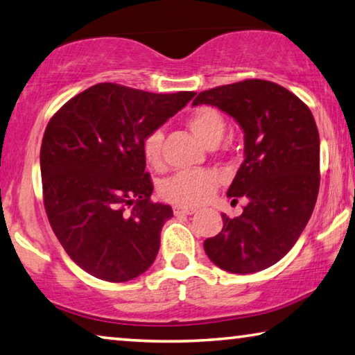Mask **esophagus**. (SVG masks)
I'll return each mask as SVG.
<instances>
[{
  "label": "esophagus",
  "mask_w": 355,
  "mask_h": 355,
  "mask_svg": "<svg viewBox=\"0 0 355 355\" xmlns=\"http://www.w3.org/2000/svg\"><path fill=\"white\" fill-rule=\"evenodd\" d=\"M198 211V208H191V207H180L175 205L173 207V215L175 216H182V215H193V213Z\"/></svg>",
  "instance_id": "esophagus-1"
}]
</instances>
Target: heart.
Masks as SVG:
<instances>
[{"label":"heart","mask_w":355,"mask_h":355,"mask_svg":"<svg viewBox=\"0 0 355 355\" xmlns=\"http://www.w3.org/2000/svg\"><path fill=\"white\" fill-rule=\"evenodd\" d=\"M187 126L207 147L216 145L221 140L226 120L215 107L202 105L189 115ZM144 159L150 167L162 166V132L153 131L145 137L142 144ZM221 177L211 168H196V171L178 172L162 182L159 194L172 204L180 207H196L205 202L219 187Z\"/></svg>","instance_id":"obj_1"}]
</instances>
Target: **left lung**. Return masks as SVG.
Segmentation results:
<instances>
[{"label":"left lung","instance_id":"obj_1","mask_svg":"<svg viewBox=\"0 0 355 355\" xmlns=\"http://www.w3.org/2000/svg\"><path fill=\"white\" fill-rule=\"evenodd\" d=\"M215 105L245 132V161L227 189L248 199L237 218L204 241L210 261L230 273L268 268L291 251L319 193V132L308 105L278 83L248 80L200 92L193 105Z\"/></svg>","mask_w":355,"mask_h":355}]
</instances>
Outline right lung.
<instances>
[{
    "instance_id": "add662e5",
    "label": "right lung",
    "mask_w": 355,
    "mask_h": 355,
    "mask_svg": "<svg viewBox=\"0 0 355 355\" xmlns=\"http://www.w3.org/2000/svg\"><path fill=\"white\" fill-rule=\"evenodd\" d=\"M194 94L105 82L50 118L41 145L44 207L67 256L87 273L125 283L155 262L173 213L151 200L142 144Z\"/></svg>"
}]
</instances>
